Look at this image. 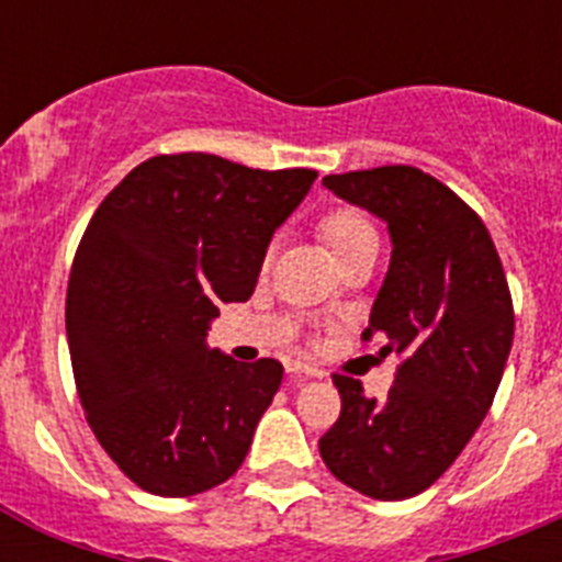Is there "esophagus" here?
Segmentation results:
<instances>
[{
    "mask_svg": "<svg viewBox=\"0 0 562 562\" xmlns=\"http://www.w3.org/2000/svg\"><path fill=\"white\" fill-rule=\"evenodd\" d=\"M290 374L292 380H310V376H321V371L312 369V366H304V362H290Z\"/></svg>",
    "mask_w": 562,
    "mask_h": 562,
    "instance_id": "1",
    "label": "esophagus"
}]
</instances>
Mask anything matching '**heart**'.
<instances>
[{"label":"heart","mask_w":562,"mask_h":562,"mask_svg":"<svg viewBox=\"0 0 562 562\" xmlns=\"http://www.w3.org/2000/svg\"><path fill=\"white\" fill-rule=\"evenodd\" d=\"M317 231H321V238H324L337 261L355 252L357 247L376 241V231L371 227V222L360 211H355V207H335V211H329L321 220Z\"/></svg>","instance_id":"heart-1"}]
</instances>
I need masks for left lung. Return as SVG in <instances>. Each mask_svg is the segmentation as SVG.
<instances>
[{"label": "left lung", "mask_w": 562, "mask_h": 562, "mask_svg": "<svg viewBox=\"0 0 562 562\" xmlns=\"http://www.w3.org/2000/svg\"><path fill=\"white\" fill-rule=\"evenodd\" d=\"M324 186L389 225L391 265L362 337H385L380 351H394L400 366L382 400L335 376L342 408L321 459L369 498H414L493 405L515 335L504 267L473 207L419 168L329 173Z\"/></svg>", "instance_id": "1"}]
</instances>
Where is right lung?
<instances>
[{
	"label": "right lung",
	"mask_w": 562,
	"mask_h": 562,
	"mask_svg": "<svg viewBox=\"0 0 562 562\" xmlns=\"http://www.w3.org/2000/svg\"><path fill=\"white\" fill-rule=\"evenodd\" d=\"M315 177L160 154L89 222L67 286L69 357L89 428L146 493H205L245 461L284 366L233 360L207 329L252 295L272 233Z\"/></svg>",
	"instance_id": "1"
}]
</instances>
